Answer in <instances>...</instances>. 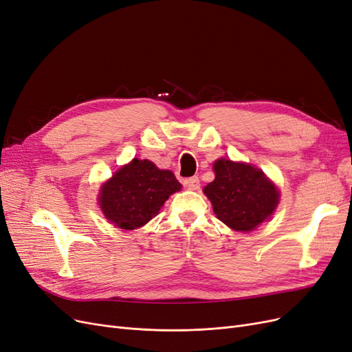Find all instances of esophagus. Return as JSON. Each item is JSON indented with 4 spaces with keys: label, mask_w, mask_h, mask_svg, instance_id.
<instances>
[{
    "label": "esophagus",
    "mask_w": 352,
    "mask_h": 352,
    "mask_svg": "<svg viewBox=\"0 0 352 352\" xmlns=\"http://www.w3.org/2000/svg\"><path fill=\"white\" fill-rule=\"evenodd\" d=\"M199 177L198 176H193L189 179H185V186L189 189H198L199 188Z\"/></svg>",
    "instance_id": "1"
}]
</instances>
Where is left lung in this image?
I'll use <instances>...</instances> for the list:
<instances>
[{
	"label": "left lung",
	"mask_w": 352,
	"mask_h": 352,
	"mask_svg": "<svg viewBox=\"0 0 352 352\" xmlns=\"http://www.w3.org/2000/svg\"><path fill=\"white\" fill-rule=\"evenodd\" d=\"M215 179L204 188L218 220L237 232H250L278 205L276 188L250 164L221 159L214 163Z\"/></svg>",
	"instance_id": "obj_1"
}]
</instances>
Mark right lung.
<instances>
[{
	"label": "right lung",
	"instance_id": "obj_1",
	"mask_svg": "<svg viewBox=\"0 0 352 352\" xmlns=\"http://www.w3.org/2000/svg\"><path fill=\"white\" fill-rule=\"evenodd\" d=\"M182 185L170 170H160L148 160L134 159L120 167L102 188L99 202L109 221L124 230L147 224Z\"/></svg>",
	"mask_w": 352,
	"mask_h": 352
}]
</instances>
